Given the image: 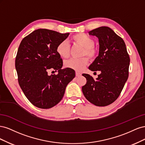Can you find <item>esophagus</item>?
Listing matches in <instances>:
<instances>
[{
	"label": "esophagus",
	"instance_id": "1",
	"mask_svg": "<svg viewBox=\"0 0 145 145\" xmlns=\"http://www.w3.org/2000/svg\"><path fill=\"white\" fill-rule=\"evenodd\" d=\"M76 76L77 77H80V76H82V74L80 73V72H77V71H76Z\"/></svg>",
	"mask_w": 145,
	"mask_h": 145
}]
</instances>
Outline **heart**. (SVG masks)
<instances>
[{
	"label": "heart",
	"instance_id": "obj_1",
	"mask_svg": "<svg viewBox=\"0 0 145 145\" xmlns=\"http://www.w3.org/2000/svg\"><path fill=\"white\" fill-rule=\"evenodd\" d=\"M72 40L77 44L84 47V50L82 52L83 56L86 55L91 59L95 57L97 51L94 47V41L91 37L84 33H78L73 36ZM56 51L60 56L63 58L68 57L70 54V46L68 42L63 41L60 42L57 46ZM88 62V60L86 57L72 58L66 61L65 65L67 68L72 69L77 71H81L85 68Z\"/></svg>",
	"mask_w": 145,
	"mask_h": 145
}]
</instances>
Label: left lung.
<instances>
[{
	"label": "left lung",
	"instance_id": "left-lung-1",
	"mask_svg": "<svg viewBox=\"0 0 145 145\" xmlns=\"http://www.w3.org/2000/svg\"><path fill=\"white\" fill-rule=\"evenodd\" d=\"M99 39V56L89 67L92 71H99L95 80L83 74L86 83L82 86L85 98L97 106H105L118 97L129 75V56L125 43L108 27H101L89 32Z\"/></svg>",
	"mask_w": 145,
	"mask_h": 145
}]
</instances>
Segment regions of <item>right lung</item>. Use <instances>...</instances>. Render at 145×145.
I'll list each match as a JSON object with an SVG mask.
<instances>
[{
	"label": "right lung",
	"mask_w": 145,
	"mask_h": 145,
	"mask_svg": "<svg viewBox=\"0 0 145 145\" xmlns=\"http://www.w3.org/2000/svg\"><path fill=\"white\" fill-rule=\"evenodd\" d=\"M69 33L47 29L34 31L22 40L15 61L18 81L27 98L35 106L49 109L62 99L66 87L75 77V71L62 69L63 61L56 51ZM50 69L57 75H48Z\"/></svg>",
	"instance_id": "obj_1"
}]
</instances>
